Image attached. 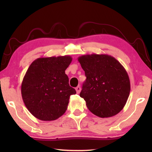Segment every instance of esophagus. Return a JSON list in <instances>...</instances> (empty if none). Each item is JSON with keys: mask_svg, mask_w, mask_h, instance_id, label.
<instances>
[{"mask_svg": "<svg viewBox=\"0 0 152 152\" xmlns=\"http://www.w3.org/2000/svg\"><path fill=\"white\" fill-rule=\"evenodd\" d=\"M75 89H76V91L77 94H79L80 92V91H81V88H80V86H77Z\"/></svg>", "mask_w": 152, "mask_h": 152, "instance_id": "1", "label": "esophagus"}]
</instances>
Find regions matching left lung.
<instances>
[{
  "instance_id": "obj_1",
  "label": "left lung",
  "mask_w": 152,
  "mask_h": 152,
  "mask_svg": "<svg viewBox=\"0 0 152 152\" xmlns=\"http://www.w3.org/2000/svg\"><path fill=\"white\" fill-rule=\"evenodd\" d=\"M78 60L86 77L80 96L90 111L101 118L118 114L125 107L131 89L124 67L107 54L84 55Z\"/></svg>"
}]
</instances>
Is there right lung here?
Masks as SVG:
<instances>
[{
	"label": "right lung",
	"mask_w": 152,
	"mask_h": 152,
	"mask_svg": "<svg viewBox=\"0 0 152 152\" xmlns=\"http://www.w3.org/2000/svg\"><path fill=\"white\" fill-rule=\"evenodd\" d=\"M70 56L39 58L31 64L23 80L21 94L29 111L42 121H53L64 114L75 89L69 85L65 70Z\"/></svg>",
	"instance_id": "1"
}]
</instances>
